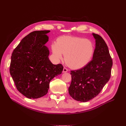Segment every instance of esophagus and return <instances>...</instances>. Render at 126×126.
<instances>
[{"instance_id":"esophagus-1","label":"esophagus","mask_w":126,"mask_h":126,"mask_svg":"<svg viewBox=\"0 0 126 126\" xmlns=\"http://www.w3.org/2000/svg\"><path fill=\"white\" fill-rule=\"evenodd\" d=\"M67 71H68V69H67L66 68L64 67L63 69V72H67Z\"/></svg>"}]
</instances>
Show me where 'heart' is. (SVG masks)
<instances>
[{
	"mask_svg": "<svg viewBox=\"0 0 126 126\" xmlns=\"http://www.w3.org/2000/svg\"><path fill=\"white\" fill-rule=\"evenodd\" d=\"M51 49L56 60H63V54L68 65L77 69L84 67L90 62L94 53V45L90 39L64 36L58 38L57 43L52 44Z\"/></svg>",
	"mask_w": 126,
	"mask_h": 126,
	"instance_id": "heart-1",
	"label": "heart"
}]
</instances>
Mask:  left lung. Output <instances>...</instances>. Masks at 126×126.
I'll use <instances>...</instances> for the list:
<instances>
[{
    "instance_id": "1",
    "label": "left lung",
    "mask_w": 126,
    "mask_h": 126,
    "mask_svg": "<svg viewBox=\"0 0 126 126\" xmlns=\"http://www.w3.org/2000/svg\"><path fill=\"white\" fill-rule=\"evenodd\" d=\"M93 35L96 40L93 59L81 69L70 71L69 94L80 102H87L96 97L111 76L112 60L107 45L100 36L94 33Z\"/></svg>"
}]
</instances>
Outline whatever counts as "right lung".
<instances>
[{"mask_svg":"<svg viewBox=\"0 0 126 126\" xmlns=\"http://www.w3.org/2000/svg\"><path fill=\"white\" fill-rule=\"evenodd\" d=\"M50 30L30 32L21 40L11 57L10 74L17 90L28 98L37 99L46 94L49 83L62 74V64H54L48 58L45 46Z\"/></svg>","mask_w":126,"mask_h":126,"instance_id":"1","label":"right lung"}]
</instances>
